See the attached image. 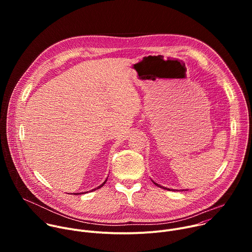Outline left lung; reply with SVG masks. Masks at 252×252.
<instances>
[{
  "label": "left lung",
  "instance_id": "left-lung-1",
  "mask_svg": "<svg viewBox=\"0 0 252 252\" xmlns=\"http://www.w3.org/2000/svg\"><path fill=\"white\" fill-rule=\"evenodd\" d=\"M153 183H154V184H155V185H156V186H158V187H159V188H161V189H167V190H170V189H166V188H163V187H161V186H159V185H158V184H157V183H155V182H153ZM171 190H173V189H171Z\"/></svg>",
  "mask_w": 252,
  "mask_h": 252
}]
</instances>
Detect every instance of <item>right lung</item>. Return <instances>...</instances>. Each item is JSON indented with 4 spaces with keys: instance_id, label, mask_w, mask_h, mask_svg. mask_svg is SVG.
Returning <instances> with one entry per match:
<instances>
[{
    "instance_id": "obj_1",
    "label": "right lung",
    "mask_w": 252,
    "mask_h": 252,
    "mask_svg": "<svg viewBox=\"0 0 252 252\" xmlns=\"http://www.w3.org/2000/svg\"><path fill=\"white\" fill-rule=\"evenodd\" d=\"M105 182H106V179H105ZM105 182H104V183H102V184H101V185H100V186H99V187H97V188H96V189H93V190H95V189H100V188H101V187H103V186H104V184H105ZM93 190H92V191H93ZM82 193H87V192H82ZM74 194H76V195H78V194H80V193H74Z\"/></svg>"
}]
</instances>
